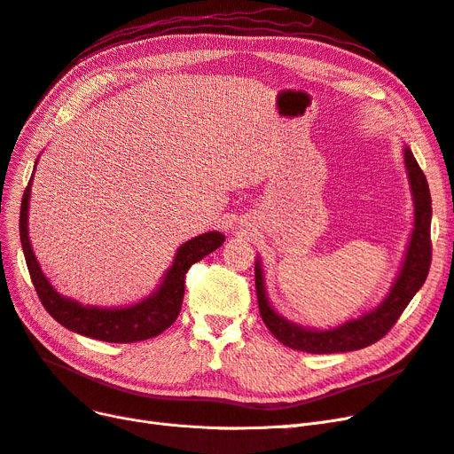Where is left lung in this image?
<instances>
[{
	"mask_svg": "<svg viewBox=\"0 0 454 454\" xmlns=\"http://www.w3.org/2000/svg\"><path fill=\"white\" fill-rule=\"evenodd\" d=\"M403 161L408 168V176L411 184V193L415 200V227L411 232V240L405 254L402 270L390 289L387 299L376 308L368 311L363 317L351 319L336 328L328 331H311L301 325L289 323L278 316L269 304L267 293H264V279L261 262H255V289L259 314L262 323L267 325L272 336L284 343V346L306 351V353H346L356 351L372 346L381 340L395 323L400 319L402 311L408 308L415 293L423 287L432 262V240H430V222H432V199L428 182L419 167L417 160L410 148L403 150Z\"/></svg>",
	"mask_w": 454,
	"mask_h": 454,
	"instance_id": "1",
	"label": "left lung"
}]
</instances>
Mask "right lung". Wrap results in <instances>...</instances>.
<instances>
[{
    "label": "right lung",
    "mask_w": 454,
    "mask_h": 454,
    "mask_svg": "<svg viewBox=\"0 0 454 454\" xmlns=\"http://www.w3.org/2000/svg\"><path fill=\"white\" fill-rule=\"evenodd\" d=\"M29 187L31 178L26 185L20 207V240L31 281H34V287L44 309L49 311L59 325H64L69 331L88 338H96L111 343H133L153 338L167 331V328L176 321L182 309L185 272L192 269V264L212 254L214 249L220 247L225 240L222 232L212 231L182 244L176 252L173 267L167 270L163 278V284L143 302L116 309L82 306L58 294V291L49 284V279L44 278L34 255V249H31L27 239Z\"/></svg>",
    "instance_id": "right-lung-1"
}]
</instances>
